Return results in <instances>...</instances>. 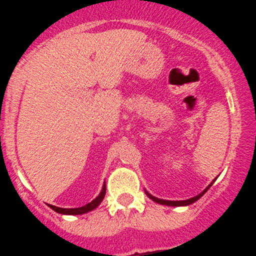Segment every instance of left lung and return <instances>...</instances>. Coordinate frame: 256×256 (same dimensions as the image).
<instances>
[{
  "label": "left lung",
  "mask_w": 256,
  "mask_h": 256,
  "mask_svg": "<svg viewBox=\"0 0 256 256\" xmlns=\"http://www.w3.org/2000/svg\"><path fill=\"white\" fill-rule=\"evenodd\" d=\"M214 180H213V182H214ZM213 182H212L210 184H209L208 187L206 188V190H203L202 193H200V194L196 196V197L190 198V200H160V198H156V197H154V196H152V194H150V193L147 192V190H144V192H146L147 197L151 198V200H154V202L160 203V204H164V206H171V207H182V206H190V204H192V203H194L196 200H200V198L202 197V196L206 192H207V190H209V188H210V186L213 184Z\"/></svg>",
  "instance_id": "1"
}]
</instances>
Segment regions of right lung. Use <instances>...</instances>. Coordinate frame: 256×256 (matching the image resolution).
Wrapping results in <instances>:
<instances>
[{
    "mask_svg": "<svg viewBox=\"0 0 256 256\" xmlns=\"http://www.w3.org/2000/svg\"><path fill=\"white\" fill-rule=\"evenodd\" d=\"M105 193H106V186L104 184L102 186V192H100V194L94 200H92L90 203H88V204L82 206V207H80V208H59V207H56V206H52V204H48V206L53 209V210H56V213L69 214V216H78V214L88 213V212H90V210H92V209L96 208L102 202V200H104Z\"/></svg>",
    "mask_w": 256,
    "mask_h": 256,
    "instance_id": "1",
    "label": "right lung"
}]
</instances>
